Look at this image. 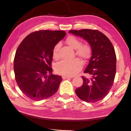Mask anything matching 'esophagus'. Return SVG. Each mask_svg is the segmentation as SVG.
Listing matches in <instances>:
<instances>
[{"label":"esophagus","instance_id":"1","mask_svg":"<svg viewBox=\"0 0 131 131\" xmlns=\"http://www.w3.org/2000/svg\"><path fill=\"white\" fill-rule=\"evenodd\" d=\"M74 76H67V75H63L62 77L63 79H69V78H73Z\"/></svg>","mask_w":131,"mask_h":131}]
</instances>
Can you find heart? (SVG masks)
Segmentation results:
<instances>
[{
    "mask_svg": "<svg viewBox=\"0 0 131 131\" xmlns=\"http://www.w3.org/2000/svg\"><path fill=\"white\" fill-rule=\"evenodd\" d=\"M66 42L72 48L75 49V53L85 61L91 58L92 53V48L90 43L87 42L81 43L80 39L74 36H69L66 38ZM60 44H56L53 48L52 56L54 60L59 58ZM83 64L81 60L75 58L71 60H62L55 66V70L57 73L67 76H73L82 69Z\"/></svg>",
    "mask_w": 131,
    "mask_h": 131,
    "instance_id": "obj_1",
    "label": "heart"
}]
</instances>
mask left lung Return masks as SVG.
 Here are the masks:
<instances>
[{"instance_id": "left-lung-1", "label": "left lung", "mask_w": 131, "mask_h": 131, "mask_svg": "<svg viewBox=\"0 0 131 131\" xmlns=\"http://www.w3.org/2000/svg\"><path fill=\"white\" fill-rule=\"evenodd\" d=\"M87 40L92 48L90 63L82 76L83 83L75 93L80 99L94 103L102 100L112 88L116 74V57L113 44L106 36L97 30H71L69 31Z\"/></svg>"}]
</instances>
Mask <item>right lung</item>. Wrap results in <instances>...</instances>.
<instances>
[{
	"label": "right lung",
	"instance_id": "1",
	"mask_svg": "<svg viewBox=\"0 0 131 131\" xmlns=\"http://www.w3.org/2000/svg\"><path fill=\"white\" fill-rule=\"evenodd\" d=\"M66 35L61 30H41L30 33L16 50L14 72L19 88L34 101L48 99L56 93L61 76L52 74V51Z\"/></svg>",
	"mask_w": 131,
	"mask_h": 131
}]
</instances>
